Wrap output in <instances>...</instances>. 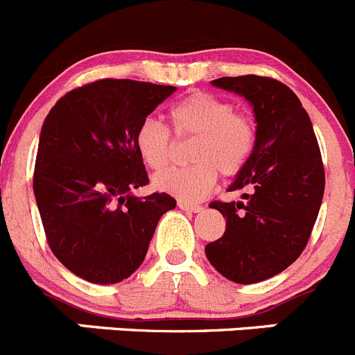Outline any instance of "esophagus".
I'll return each instance as SVG.
<instances>
[{"instance_id": "1", "label": "esophagus", "mask_w": 355, "mask_h": 355, "mask_svg": "<svg viewBox=\"0 0 355 355\" xmlns=\"http://www.w3.org/2000/svg\"><path fill=\"white\" fill-rule=\"evenodd\" d=\"M178 207L183 211H188V213H200V211L204 209L202 206H199V204H191V202H184V200H180L178 202Z\"/></svg>"}]
</instances>
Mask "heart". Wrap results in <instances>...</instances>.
<instances>
[{
	"mask_svg": "<svg viewBox=\"0 0 355 355\" xmlns=\"http://www.w3.org/2000/svg\"><path fill=\"white\" fill-rule=\"evenodd\" d=\"M175 137H195L187 167L155 175V187L181 200H200L213 190L218 171L236 175L255 151L257 128L250 116L236 112L232 102L211 93H191L168 109ZM135 149L146 167L162 171L172 155V135L160 121L148 118L135 130Z\"/></svg>",
	"mask_w": 355,
	"mask_h": 355,
	"instance_id": "obj_1",
	"label": "heart"
}]
</instances>
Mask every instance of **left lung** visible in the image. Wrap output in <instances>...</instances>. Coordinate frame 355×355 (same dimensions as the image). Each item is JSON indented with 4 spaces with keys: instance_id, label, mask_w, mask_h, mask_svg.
Listing matches in <instances>:
<instances>
[{
    "instance_id": "1",
    "label": "left lung",
    "mask_w": 355,
    "mask_h": 355,
    "mask_svg": "<svg viewBox=\"0 0 355 355\" xmlns=\"http://www.w3.org/2000/svg\"><path fill=\"white\" fill-rule=\"evenodd\" d=\"M211 84L248 100L257 144L229 187L245 200L209 204L223 214L227 227L206 246V255L230 282L257 284L287 269L310 239L326 184L320 149L310 116L284 83L241 76Z\"/></svg>"
}]
</instances>
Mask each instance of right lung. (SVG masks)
Listing matches in <instances>:
<instances>
[{"label":"right lung","instance_id":"obj_1","mask_svg":"<svg viewBox=\"0 0 355 355\" xmlns=\"http://www.w3.org/2000/svg\"><path fill=\"white\" fill-rule=\"evenodd\" d=\"M178 87L102 79L68 91L42 125L33 191L47 243L91 284L128 278L142 264L167 193L135 197L149 183L135 130Z\"/></svg>","mask_w":355,"mask_h":355}]
</instances>
